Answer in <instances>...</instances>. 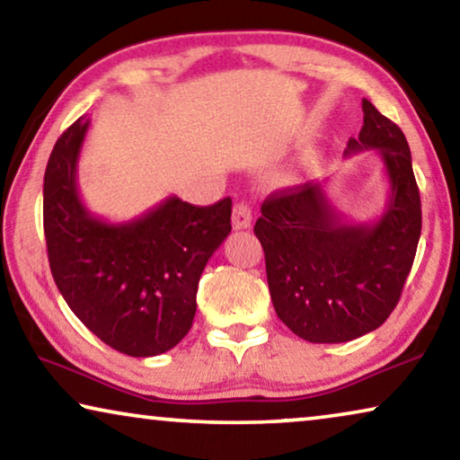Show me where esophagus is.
Masks as SVG:
<instances>
[{
    "mask_svg": "<svg viewBox=\"0 0 460 460\" xmlns=\"http://www.w3.org/2000/svg\"><path fill=\"white\" fill-rule=\"evenodd\" d=\"M252 227V208L248 202H237L233 207V229Z\"/></svg>",
    "mask_w": 460,
    "mask_h": 460,
    "instance_id": "obj_1",
    "label": "esophagus"
}]
</instances>
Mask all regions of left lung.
<instances>
[{
	"mask_svg": "<svg viewBox=\"0 0 460 460\" xmlns=\"http://www.w3.org/2000/svg\"><path fill=\"white\" fill-rule=\"evenodd\" d=\"M359 138L345 156L376 150L390 196L372 223H351L324 183L274 191L253 233L266 258L277 316L310 342H347L376 331L399 304L421 235V200L405 134L363 99Z\"/></svg>",
	"mask_w": 460,
	"mask_h": 460,
	"instance_id": "left-lung-1",
	"label": "left lung"
}]
</instances>
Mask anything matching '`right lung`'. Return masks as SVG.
Listing matches in <instances>:
<instances>
[{"instance_id":"right-lung-1","label":"right lung","mask_w":460,"mask_h":460,"mask_svg":"<svg viewBox=\"0 0 460 460\" xmlns=\"http://www.w3.org/2000/svg\"><path fill=\"white\" fill-rule=\"evenodd\" d=\"M88 119L51 150L43 227L55 285L88 331L132 358H155L190 332L202 270L231 233V198L194 207L169 196L128 223L94 217L78 191Z\"/></svg>"}]
</instances>
